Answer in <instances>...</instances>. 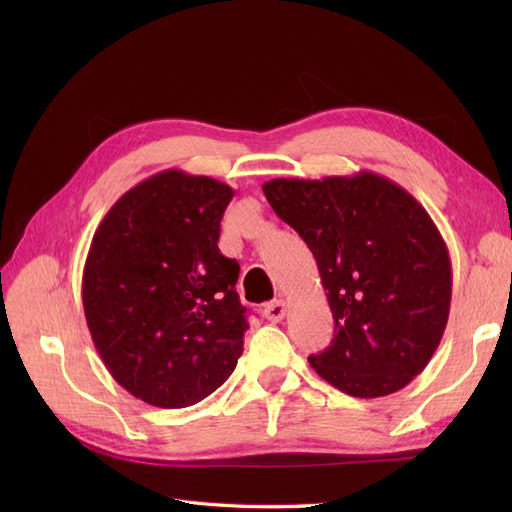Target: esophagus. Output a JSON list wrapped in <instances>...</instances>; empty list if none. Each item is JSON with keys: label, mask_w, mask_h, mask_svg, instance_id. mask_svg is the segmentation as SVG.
Segmentation results:
<instances>
[{"label": "esophagus", "mask_w": 512, "mask_h": 512, "mask_svg": "<svg viewBox=\"0 0 512 512\" xmlns=\"http://www.w3.org/2000/svg\"><path fill=\"white\" fill-rule=\"evenodd\" d=\"M286 316V301L284 299H275L265 307V318L271 322H282Z\"/></svg>", "instance_id": "34e87169"}]
</instances>
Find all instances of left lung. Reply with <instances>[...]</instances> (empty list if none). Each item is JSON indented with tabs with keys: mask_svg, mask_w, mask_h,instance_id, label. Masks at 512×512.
I'll return each mask as SVG.
<instances>
[{
	"mask_svg": "<svg viewBox=\"0 0 512 512\" xmlns=\"http://www.w3.org/2000/svg\"><path fill=\"white\" fill-rule=\"evenodd\" d=\"M262 192L312 250L333 312V342L309 365L352 397L404 389L427 367L451 312V258L425 207L371 170L271 179Z\"/></svg>",
	"mask_w": 512,
	"mask_h": 512,
	"instance_id": "obj_1",
	"label": "left lung"
}]
</instances>
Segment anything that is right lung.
<instances>
[{"label":"right lung","instance_id":"add662e5","mask_svg":"<svg viewBox=\"0 0 512 512\" xmlns=\"http://www.w3.org/2000/svg\"><path fill=\"white\" fill-rule=\"evenodd\" d=\"M230 185L168 168L123 194L83 269V309L111 376L156 408H188L235 371L247 331L237 260L220 254Z\"/></svg>","mask_w":512,"mask_h":512}]
</instances>
